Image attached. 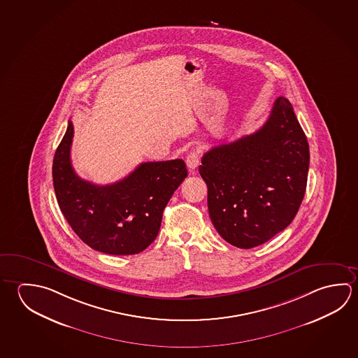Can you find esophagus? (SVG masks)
I'll list each match as a JSON object with an SVG mask.
<instances>
[{
	"label": "esophagus",
	"instance_id": "1",
	"mask_svg": "<svg viewBox=\"0 0 358 358\" xmlns=\"http://www.w3.org/2000/svg\"><path fill=\"white\" fill-rule=\"evenodd\" d=\"M186 164H187L188 170L191 172H194L196 169L199 167L200 164V153L199 151H191L186 157Z\"/></svg>",
	"mask_w": 358,
	"mask_h": 358
}]
</instances>
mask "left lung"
<instances>
[{
  "label": "left lung",
  "mask_w": 358,
  "mask_h": 358,
  "mask_svg": "<svg viewBox=\"0 0 358 358\" xmlns=\"http://www.w3.org/2000/svg\"><path fill=\"white\" fill-rule=\"evenodd\" d=\"M201 164L215 229L229 244L251 249L294 219L307 187L309 145L290 101L279 96L259 131L213 147Z\"/></svg>",
  "instance_id": "left-lung-1"
}]
</instances>
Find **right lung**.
<instances>
[{"mask_svg": "<svg viewBox=\"0 0 358 358\" xmlns=\"http://www.w3.org/2000/svg\"><path fill=\"white\" fill-rule=\"evenodd\" d=\"M74 127L69 120L52 162L57 203L76 235L92 249L133 255L157 238L162 215L187 177L182 159L139 164L123 180L99 186L78 176L70 161Z\"/></svg>", "mask_w": 358, "mask_h": 358, "instance_id": "1", "label": "right lung"}]
</instances>
